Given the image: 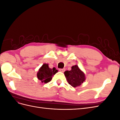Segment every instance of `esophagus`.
<instances>
[{"mask_svg":"<svg viewBox=\"0 0 120 120\" xmlns=\"http://www.w3.org/2000/svg\"><path fill=\"white\" fill-rule=\"evenodd\" d=\"M65 68H60V69H59V71H60V72H64V71H65Z\"/></svg>","mask_w":120,"mask_h":120,"instance_id":"obj_1","label":"esophagus"}]
</instances>
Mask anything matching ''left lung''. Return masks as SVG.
<instances>
[{"label": "left lung", "instance_id": "8db88e82", "mask_svg": "<svg viewBox=\"0 0 120 120\" xmlns=\"http://www.w3.org/2000/svg\"><path fill=\"white\" fill-rule=\"evenodd\" d=\"M68 83L72 86H80L86 80L85 74L77 65L71 67V71H66L64 72Z\"/></svg>", "mask_w": 120, "mask_h": 120}]
</instances>
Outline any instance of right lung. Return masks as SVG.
I'll list each match as a JSON object with an SVG mask.
<instances>
[{"mask_svg": "<svg viewBox=\"0 0 120 120\" xmlns=\"http://www.w3.org/2000/svg\"><path fill=\"white\" fill-rule=\"evenodd\" d=\"M58 71L55 68L52 70L49 67V64H44L39 68L37 73V77L41 82L47 83L52 80L53 75H55Z\"/></svg>", "mask_w": 120, "mask_h": 120, "instance_id": "add662e5", "label": "right lung"}]
</instances>
